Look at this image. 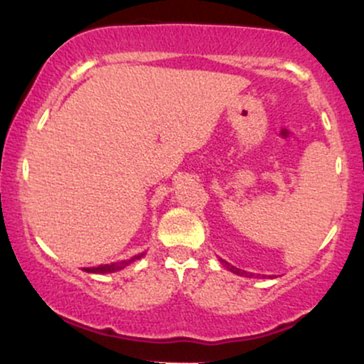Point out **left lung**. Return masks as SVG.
<instances>
[{
    "label": "left lung",
    "instance_id": "1",
    "mask_svg": "<svg viewBox=\"0 0 364 364\" xmlns=\"http://www.w3.org/2000/svg\"><path fill=\"white\" fill-rule=\"evenodd\" d=\"M220 262H223V263H224V265H225V267H228V269H229V270H231V272H232V274H237V275H243V274H246V272H245V270L237 269V267H232V265H229V263H228V262H224V260H220Z\"/></svg>",
    "mask_w": 364,
    "mask_h": 364
}]
</instances>
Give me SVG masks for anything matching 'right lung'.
I'll return each instance as SVG.
<instances>
[{
    "instance_id": "add662e5",
    "label": "right lung",
    "mask_w": 364,
    "mask_h": 364,
    "mask_svg": "<svg viewBox=\"0 0 364 364\" xmlns=\"http://www.w3.org/2000/svg\"><path fill=\"white\" fill-rule=\"evenodd\" d=\"M141 255H136V257H133L132 260H124V262H114V263H107V265H99V267H90V269H83L85 272H90V274H107V272H116V270H121L124 269V267L128 265V263H132L133 260H139Z\"/></svg>"
}]
</instances>
